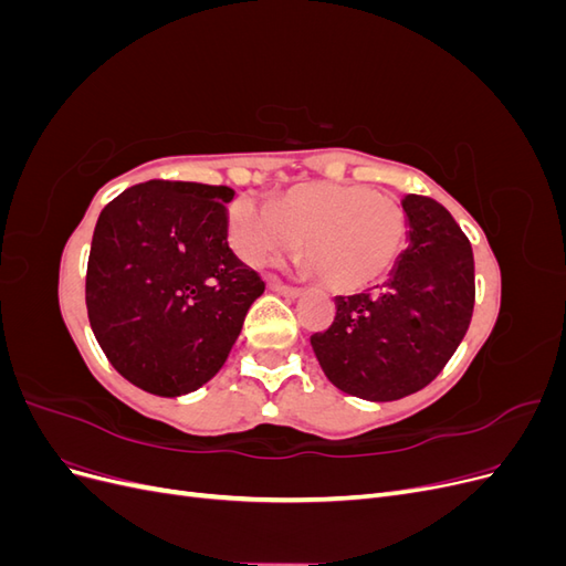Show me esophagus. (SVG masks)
Masks as SVG:
<instances>
[{
    "label": "esophagus",
    "mask_w": 566,
    "mask_h": 566,
    "mask_svg": "<svg viewBox=\"0 0 566 566\" xmlns=\"http://www.w3.org/2000/svg\"><path fill=\"white\" fill-rule=\"evenodd\" d=\"M269 290H273V293H279V295H283V297H287V300H295V297L302 295L300 287L283 285L281 281H271V283H269Z\"/></svg>",
    "instance_id": "esophagus-1"
}]
</instances>
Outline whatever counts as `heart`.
I'll return each instance as SVG.
<instances>
[{"label": "heart", "mask_w": 566, "mask_h": 566, "mask_svg": "<svg viewBox=\"0 0 566 566\" xmlns=\"http://www.w3.org/2000/svg\"><path fill=\"white\" fill-rule=\"evenodd\" d=\"M406 231L397 200L356 184H304L273 205L241 196L229 210V243L245 264L264 266L304 241L306 262L342 293L382 281L399 262Z\"/></svg>", "instance_id": "1"}]
</instances>
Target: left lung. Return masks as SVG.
<instances>
[{
    "label": "left lung",
    "instance_id": "8db88e82",
    "mask_svg": "<svg viewBox=\"0 0 566 566\" xmlns=\"http://www.w3.org/2000/svg\"><path fill=\"white\" fill-rule=\"evenodd\" d=\"M406 250L375 295L335 297L337 314L312 335L318 366L337 389L397 401L430 385L468 333L474 310L472 245L447 208L406 196Z\"/></svg>",
    "mask_w": 566,
    "mask_h": 566
}]
</instances>
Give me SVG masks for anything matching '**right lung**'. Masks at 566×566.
Masks as SVG:
<instances>
[{
    "label": "right lung",
    "instance_id": "add662e5",
    "mask_svg": "<svg viewBox=\"0 0 566 566\" xmlns=\"http://www.w3.org/2000/svg\"><path fill=\"white\" fill-rule=\"evenodd\" d=\"M229 186L146 181L98 214L87 314L125 380L156 397L210 382L264 283L227 241Z\"/></svg>",
    "mask_w": 566,
    "mask_h": 566
}]
</instances>
